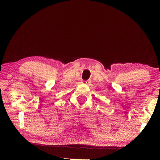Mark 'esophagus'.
Segmentation results:
<instances>
[{
	"instance_id": "1",
	"label": "esophagus",
	"mask_w": 160,
	"mask_h": 160,
	"mask_svg": "<svg viewBox=\"0 0 160 160\" xmlns=\"http://www.w3.org/2000/svg\"><path fill=\"white\" fill-rule=\"evenodd\" d=\"M82 83H83V84H89V83H90V82L89 80H83L82 82Z\"/></svg>"
}]
</instances>
